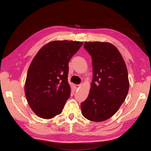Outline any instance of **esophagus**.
I'll use <instances>...</instances> for the list:
<instances>
[{"mask_svg": "<svg viewBox=\"0 0 151 151\" xmlns=\"http://www.w3.org/2000/svg\"><path fill=\"white\" fill-rule=\"evenodd\" d=\"M75 87L76 89H78L81 87V84H76Z\"/></svg>", "mask_w": 151, "mask_h": 151, "instance_id": "1", "label": "esophagus"}]
</instances>
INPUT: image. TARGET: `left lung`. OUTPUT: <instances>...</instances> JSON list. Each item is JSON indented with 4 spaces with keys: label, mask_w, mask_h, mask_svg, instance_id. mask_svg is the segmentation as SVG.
<instances>
[{
    "label": "left lung",
    "mask_w": 151,
    "mask_h": 151,
    "mask_svg": "<svg viewBox=\"0 0 151 151\" xmlns=\"http://www.w3.org/2000/svg\"><path fill=\"white\" fill-rule=\"evenodd\" d=\"M92 58L93 80L88 98L81 103L83 116L95 122L116 113L126 99L129 81L126 64L119 51L106 42H85Z\"/></svg>",
    "instance_id": "1"
}]
</instances>
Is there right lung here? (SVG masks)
<instances>
[{"instance_id":"right-lung-1","label":"right lung","mask_w":151,"mask_h":151,"mask_svg":"<svg viewBox=\"0 0 151 151\" xmlns=\"http://www.w3.org/2000/svg\"><path fill=\"white\" fill-rule=\"evenodd\" d=\"M82 42L54 41L39 50L28 68L24 86L28 104L37 116L51 119L63 110L70 97L69 62Z\"/></svg>"}]
</instances>
